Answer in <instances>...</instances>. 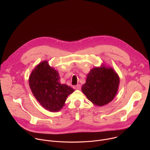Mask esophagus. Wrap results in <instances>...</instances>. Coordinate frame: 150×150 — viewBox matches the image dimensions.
I'll list each match as a JSON object with an SVG mask.
<instances>
[{"label":"esophagus","instance_id":"obj_1","mask_svg":"<svg viewBox=\"0 0 150 150\" xmlns=\"http://www.w3.org/2000/svg\"><path fill=\"white\" fill-rule=\"evenodd\" d=\"M81 85H80V84H78V85H74V89L80 90V89H81Z\"/></svg>","mask_w":150,"mask_h":150}]
</instances>
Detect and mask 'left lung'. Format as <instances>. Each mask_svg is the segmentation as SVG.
<instances>
[{
    "label": "left lung",
    "instance_id": "obj_1",
    "mask_svg": "<svg viewBox=\"0 0 150 150\" xmlns=\"http://www.w3.org/2000/svg\"><path fill=\"white\" fill-rule=\"evenodd\" d=\"M119 77L112 68L104 65L93 68L87 75L82 91L94 104L103 106L109 103L118 91Z\"/></svg>",
    "mask_w": 150,
    "mask_h": 150
}]
</instances>
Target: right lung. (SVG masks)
Masks as SVG:
<instances>
[{
    "instance_id": "1",
    "label": "right lung",
    "mask_w": 150,
    "mask_h": 150,
    "mask_svg": "<svg viewBox=\"0 0 150 150\" xmlns=\"http://www.w3.org/2000/svg\"><path fill=\"white\" fill-rule=\"evenodd\" d=\"M31 91L39 103L50 112H58L65 105L67 98L74 90L60 82L57 71L47 61H42L33 69L29 77Z\"/></svg>"
}]
</instances>
